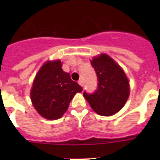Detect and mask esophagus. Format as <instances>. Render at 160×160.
I'll use <instances>...</instances> for the list:
<instances>
[{"instance_id": "esophagus-1", "label": "esophagus", "mask_w": 160, "mask_h": 160, "mask_svg": "<svg viewBox=\"0 0 160 160\" xmlns=\"http://www.w3.org/2000/svg\"><path fill=\"white\" fill-rule=\"evenodd\" d=\"M78 83L80 85V86L83 87V81H82V80H78Z\"/></svg>"}]
</instances>
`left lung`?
Returning <instances> with one entry per match:
<instances>
[{"label":"left lung","instance_id":"obj_1","mask_svg":"<svg viewBox=\"0 0 160 160\" xmlns=\"http://www.w3.org/2000/svg\"><path fill=\"white\" fill-rule=\"evenodd\" d=\"M96 72L98 83L93 93L83 92L90 107L100 115L111 116L118 112L129 96V83L122 69L106 54L90 62Z\"/></svg>","mask_w":160,"mask_h":160}]
</instances>
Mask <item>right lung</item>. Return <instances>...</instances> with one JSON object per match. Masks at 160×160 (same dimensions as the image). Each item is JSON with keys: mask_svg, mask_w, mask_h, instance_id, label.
<instances>
[{"mask_svg": "<svg viewBox=\"0 0 160 160\" xmlns=\"http://www.w3.org/2000/svg\"><path fill=\"white\" fill-rule=\"evenodd\" d=\"M83 90L62 70L60 60L46 62L35 77L31 90L34 108L42 117L59 119L68 109L74 95Z\"/></svg>", "mask_w": 160, "mask_h": 160, "instance_id": "1", "label": "right lung"}]
</instances>
